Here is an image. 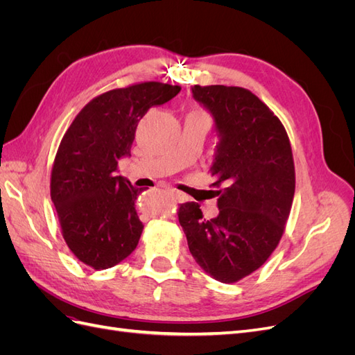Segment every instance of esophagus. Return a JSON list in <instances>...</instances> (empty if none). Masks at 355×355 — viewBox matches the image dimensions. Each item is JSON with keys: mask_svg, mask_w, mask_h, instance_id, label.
<instances>
[{"mask_svg": "<svg viewBox=\"0 0 355 355\" xmlns=\"http://www.w3.org/2000/svg\"><path fill=\"white\" fill-rule=\"evenodd\" d=\"M170 192H171V196H173L179 202H184V201H187V197H185L184 192L176 191V189H171Z\"/></svg>", "mask_w": 355, "mask_h": 355, "instance_id": "34e87169", "label": "esophagus"}]
</instances>
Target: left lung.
Masks as SVG:
<instances>
[{
  "instance_id": "obj_1",
  "label": "left lung",
  "mask_w": 355,
  "mask_h": 355,
  "mask_svg": "<svg viewBox=\"0 0 355 355\" xmlns=\"http://www.w3.org/2000/svg\"><path fill=\"white\" fill-rule=\"evenodd\" d=\"M218 135L210 167L219 214L204 219L198 202L179 207L196 262L214 280L235 283L261 268L280 241L295 196V164L282 121L252 92L192 85Z\"/></svg>"
}]
</instances>
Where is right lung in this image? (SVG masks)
<instances>
[{"label": "right lung", "mask_w": 355, "mask_h": 355, "mask_svg": "<svg viewBox=\"0 0 355 355\" xmlns=\"http://www.w3.org/2000/svg\"><path fill=\"white\" fill-rule=\"evenodd\" d=\"M179 85L141 83L106 92L89 102L63 136L51 170L50 194L71 252L94 270L124 261L141 239L136 211L142 189L115 176L118 159L130 157L137 123Z\"/></svg>", "instance_id": "1"}]
</instances>
